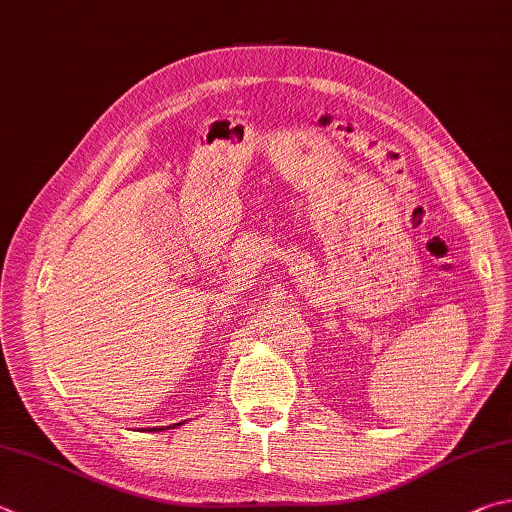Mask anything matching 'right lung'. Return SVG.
Masks as SVG:
<instances>
[{"label": "right lung", "instance_id": "right-lung-1", "mask_svg": "<svg viewBox=\"0 0 512 512\" xmlns=\"http://www.w3.org/2000/svg\"><path fill=\"white\" fill-rule=\"evenodd\" d=\"M174 425H183V421H181V423H174ZM170 427H172V425H170ZM150 430H152V432H161V430H165V427H150Z\"/></svg>", "mask_w": 512, "mask_h": 512}]
</instances>
